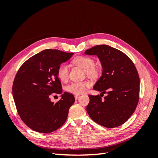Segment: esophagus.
<instances>
[{"label":"esophagus","instance_id":"34e87169","mask_svg":"<svg viewBox=\"0 0 158 158\" xmlns=\"http://www.w3.org/2000/svg\"><path fill=\"white\" fill-rule=\"evenodd\" d=\"M79 97H80V95H74V98H75L76 99H77Z\"/></svg>","mask_w":158,"mask_h":158}]
</instances>
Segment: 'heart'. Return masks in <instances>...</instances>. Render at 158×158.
<instances>
[{
	"label": "heart",
	"instance_id": "obj_1",
	"mask_svg": "<svg viewBox=\"0 0 158 158\" xmlns=\"http://www.w3.org/2000/svg\"><path fill=\"white\" fill-rule=\"evenodd\" d=\"M74 64L80 66L85 70V74L90 78H95L98 75L99 70L95 67V62L93 59L86 56H78L73 60ZM69 75V66L66 64L60 65L57 70V76L62 82H65L68 80ZM91 86V83L89 81L84 82H73L66 87V90L69 93L79 95L85 92L88 88Z\"/></svg>",
	"mask_w": 158,
	"mask_h": 158
}]
</instances>
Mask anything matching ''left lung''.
Segmentation results:
<instances>
[{"label": "left lung", "mask_w": 158, "mask_h": 158, "mask_svg": "<svg viewBox=\"0 0 158 158\" xmlns=\"http://www.w3.org/2000/svg\"><path fill=\"white\" fill-rule=\"evenodd\" d=\"M84 53L97 55L103 67L102 76L94 86L102 94L89 95V116L107 128L123 125L135 112L139 101L140 78L135 64L124 52L107 45H96ZM103 93L108 95L102 99Z\"/></svg>", "instance_id": "1"}]
</instances>
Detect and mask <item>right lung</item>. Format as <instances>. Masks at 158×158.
Wrapping results in <instances>:
<instances>
[{"instance_id": "right-lung-1", "label": "right lung", "mask_w": 158, "mask_h": 158, "mask_svg": "<svg viewBox=\"0 0 158 158\" xmlns=\"http://www.w3.org/2000/svg\"><path fill=\"white\" fill-rule=\"evenodd\" d=\"M73 52L45 49L32 56L19 69L14 80L12 94L19 116L33 131L50 133L66 121L74 95L64 92L54 103L52 94L63 92L57 70Z\"/></svg>"}]
</instances>
